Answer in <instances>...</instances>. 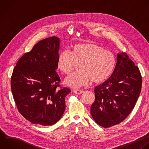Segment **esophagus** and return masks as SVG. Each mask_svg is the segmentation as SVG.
<instances>
[{
  "instance_id": "34e87169",
  "label": "esophagus",
  "mask_w": 149,
  "mask_h": 149,
  "mask_svg": "<svg viewBox=\"0 0 149 149\" xmlns=\"http://www.w3.org/2000/svg\"><path fill=\"white\" fill-rule=\"evenodd\" d=\"M73 91L76 94H81L84 92L83 90H73Z\"/></svg>"
}]
</instances>
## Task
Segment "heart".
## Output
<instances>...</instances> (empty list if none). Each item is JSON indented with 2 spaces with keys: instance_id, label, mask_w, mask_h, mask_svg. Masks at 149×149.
I'll use <instances>...</instances> for the list:
<instances>
[{
  "instance_id": "heart-1",
  "label": "heart",
  "mask_w": 149,
  "mask_h": 149,
  "mask_svg": "<svg viewBox=\"0 0 149 149\" xmlns=\"http://www.w3.org/2000/svg\"><path fill=\"white\" fill-rule=\"evenodd\" d=\"M115 55L101 46L91 42L74 45L70 50L62 52L58 58L57 67L64 74H69L79 63V70L64 80L68 87L77 88L87 86L91 80L96 83L107 80L116 65Z\"/></svg>"
}]
</instances>
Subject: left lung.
Wrapping results in <instances>:
<instances>
[{"label":"left lung","instance_id":"8db88e82","mask_svg":"<svg viewBox=\"0 0 149 149\" xmlns=\"http://www.w3.org/2000/svg\"><path fill=\"white\" fill-rule=\"evenodd\" d=\"M140 70L125 52L118 54L111 77L94 90L91 114L95 122L109 127L122 122L133 109L140 94Z\"/></svg>","mask_w":149,"mask_h":149}]
</instances>
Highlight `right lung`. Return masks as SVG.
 <instances>
[{
  "label": "right lung",
  "instance_id": "add662e5",
  "mask_svg": "<svg viewBox=\"0 0 149 149\" xmlns=\"http://www.w3.org/2000/svg\"><path fill=\"white\" fill-rule=\"evenodd\" d=\"M60 39L52 37L37 43L17 62L11 77V89L19 112L34 124L56 123L65 109L70 93L59 87L57 74Z\"/></svg>",
  "mask_w": 149,
  "mask_h": 149
}]
</instances>
